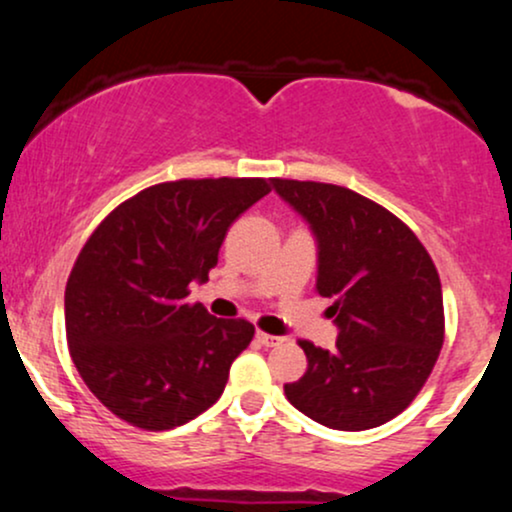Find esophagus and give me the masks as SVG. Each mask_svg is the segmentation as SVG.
<instances>
[{"instance_id": "34e87169", "label": "esophagus", "mask_w": 512, "mask_h": 512, "mask_svg": "<svg viewBox=\"0 0 512 512\" xmlns=\"http://www.w3.org/2000/svg\"><path fill=\"white\" fill-rule=\"evenodd\" d=\"M257 339H260V344L267 346V349L284 344V337H276V334H267V332H257Z\"/></svg>"}]
</instances>
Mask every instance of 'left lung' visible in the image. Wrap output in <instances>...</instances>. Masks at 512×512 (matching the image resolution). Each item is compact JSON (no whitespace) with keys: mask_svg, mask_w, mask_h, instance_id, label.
<instances>
[{"mask_svg":"<svg viewBox=\"0 0 512 512\" xmlns=\"http://www.w3.org/2000/svg\"><path fill=\"white\" fill-rule=\"evenodd\" d=\"M317 240L320 296L334 298L337 346L298 342L308 370L286 399L337 431L395 419L436 366L445 339L440 276L414 231L349 187L272 178Z\"/></svg>","mask_w":512,"mask_h":512,"instance_id":"obj_1","label":"left lung"}]
</instances>
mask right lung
Listing matches in <instances>:
<instances>
[{"instance_id":"right-lung-1","label":"right lung","mask_w":512,"mask_h":512,"mask_svg":"<svg viewBox=\"0 0 512 512\" xmlns=\"http://www.w3.org/2000/svg\"><path fill=\"white\" fill-rule=\"evenodd\" d=\"M264 178L175 180L110 211L76 257L64 291L69 354L117 419L168 431L207 411L255 327L190 305L231 223L269 195Z\"/></svg>"}]
</instances>
